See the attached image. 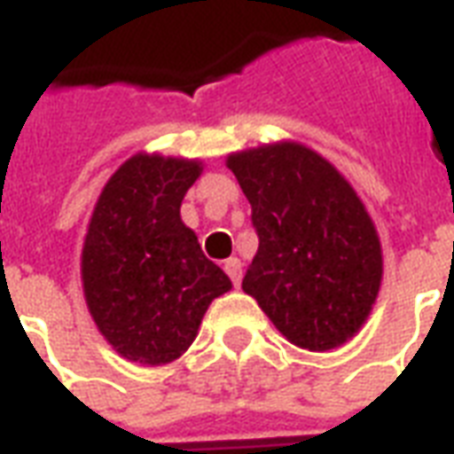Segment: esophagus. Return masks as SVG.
Returning <instances> with one entry per match:
<instances>
[{
    "mask_svg": "<svg viewBox=\"0 0 454 454\" xmlns=\"http://www.w3.org/2000/svg\"><path fill=\"white\" fill-rule=\"evenodd\" d=\"M223 270H226V274L233 281V286H240V281H243V264H240V260L238 257H228L223 262Z\"/></svg>",
    "mask_w": 454,
    "mask_h": 454,
    "instance_id": "esophagus-1",
    "label": "esophagus"
}]
</instances>
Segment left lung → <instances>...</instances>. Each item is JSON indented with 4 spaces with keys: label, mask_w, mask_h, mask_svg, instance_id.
I'll use <instances>...</instances> for the list:
<instances>
[{
    "label": "left lung",
    "mask_w": 454,
    "mask_h": 454,
    "mask_svg": "<svg viewBox=\"0 0 454 454\" xmlns=\"http://www.w3.org/2000/svg\"><path fill=\"white\" fill-rule=\"evenodd\" d=\"M226 166L260 238L243 291L295 347H341L368 320L382 281L380 238L364 201L303 144L231 153Z\"/></svg>",
    "instance_id": "left-lung-1"
}]
</instances>
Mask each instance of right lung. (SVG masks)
<instances>
[{
	"label": "right lung",
	"mask_w": 454,
	"mask_h": 454,
	"mask_svg": "<svg viewBox=\"0 0 454 454\" xmlns=\"http://www.w3.org/2000/svg\"><path fill=\"white\" fill-rule=\"evenodd\" d=\"M200 176V160L137 153L96 201L82 253L83 295L98 332L127 361L180 358L211 301L231 291L180 218Z\"/></svg>",
	"instance_id": "add662e5"
}]
</instances>
